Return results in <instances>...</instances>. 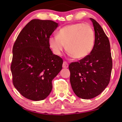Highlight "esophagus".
Returning a JSON list of instances; mask_svg holds the SVG:
<instances>
[{"instance_id": "1", "label": "esophagus", "mask_w": 122, "mask_h": 122, "mask_svg": "<svg viewBox=\"0 0 122 122\" xmlns=\"http://www.w3.org/2000/svg\"><path fill=\"white\" fill-rule=\"evenodd\" d=\"M68 66H69V65H68V63L66 62V61H64L63 63V68H68Z\"/></svg>"}]
</instances>
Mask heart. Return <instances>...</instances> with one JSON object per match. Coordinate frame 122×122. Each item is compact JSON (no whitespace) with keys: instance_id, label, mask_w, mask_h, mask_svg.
<instances>
[{"instance_id":"1","label":"heart","mask_w":122,"mask_h":122,"mask_svg":"<svg viewBox=\"0 0 122 122\" xmlns=\"http://www.w3.org/2000/svg\"><path fill=\"white\" fill-rule=\"evenodd\" d=\"M95 34L89 24L76 23L68 25L58 31L57 36L49 38V44L56 55L66 51L76 59H81L90 54L94 44Z\"/></svg>"}]
</instances>
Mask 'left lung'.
Wrapping results in <instances>:
<instances>
[{
    "mask_svg": "<svg viewBox=\"0 0 122 122\" xmlns=\"http://www.w3.org/2000/svg\"><path fill=\"white\" fill-rule=\"evenodd\" d=\"M90 19L95 32L92 51L89 55L69 66L73 91L84 99L96 97L104 91L109 83L112 69L109 39L99 23L92 18Z\"/></svg>",
    "mask_w": 122,
    "mask_h": 122,
    "instance_id": "1",
    "label": "left lung"
}]
</instances>
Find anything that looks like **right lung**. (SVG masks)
I'll return each instance as SVG.
<instances>
[{
  "mask_svg": "<svg viewBox=\"0 0 122 122\" xmlns=\"http://www.w3.org/2000/svg\"><path fill=\"white\" fill-rule=\"evenodd\" d=\"M58 23L33 19L21 30L13 47L11 71L14 87L34 101L47 97L52 80L62 69L63 59L53 54L49 38Z\"/></svg>",
  "mask_w": 122,
  "mask_h": 122,
  "instance_id": "right-lung-1",
  "label": "right lung"
}]
</instances>
